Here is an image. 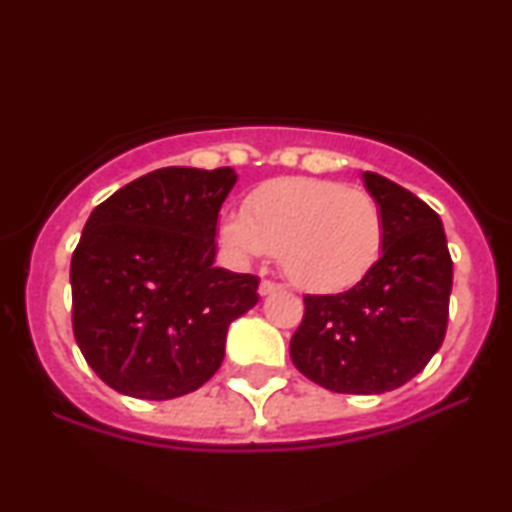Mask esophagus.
<instances>
[{
    "label": "esophagus",
    "instance_id": "esophagus-1",
    "mask_svg": "<svg viewBox=\"0 0 512 512\" xmlns=\"http://www.w3.org/2000/svg\"><path fill=\"white\" fill-rule=\"evenodd\" d=\"M274 291H279V284H274V281H269V279L260 281V296H269V293H274Z\"/></svg>",
    "mask_w": 512,
    "mask_h": 512
}]
</instances>
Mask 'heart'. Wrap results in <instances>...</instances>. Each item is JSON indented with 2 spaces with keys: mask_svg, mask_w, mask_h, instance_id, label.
Wrapping results in <instances>:
<instances>
[{
  "mask_svg": "<svg viewBox=\"0 0 512 512\" xmlns=\"http://www.w3.org/2000/svg\"><path fill=\"white\" fill-rule=\"evenodd\" d=\"M387 223L370 192L322 178L264 182L231 214L221 238L233 255H279L296 286L339 293L356 286L383 255Z\"/></svg>",
  "mask_w": 512,
  "mask_h": 512,
  "instance_id": "b5f03b06",
  "label": "heart"
}]
</instances>
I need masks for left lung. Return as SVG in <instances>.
Wrapping results in <instances>:
<instances>
[{
  "label": "left lung",
  "instance_id": "obj_1",
  "mask_svg": "<svg viewBox=\"0 0 512 512\" xmlns=\"http://www.w3.org/2000/svg\"><path fill=\"white\" fill-rule=\"evenodd\" d=\"M368 192L383 204V257L354 289L303 296L291 361L308 380L342 395H380L409 383L448 330L452 260L440 216L378 173Z\"/></svg>",
  "mask_w": 512,
  "mask_h": 512
}]
</instances>
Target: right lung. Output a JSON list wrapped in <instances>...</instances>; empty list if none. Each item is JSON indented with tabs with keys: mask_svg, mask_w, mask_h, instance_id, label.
Segmentation results:
<instances>
[{
	"mask_svg": "<svg viewBox=\"0 0 512 512\" xmlns=\"http://www.w3.org/2000/svg\"><path fill=\"white\" fill-rule=\"evenodd\" d=\"M231 168H158L88 216L72 255V327L93 373L122 395L175 399L223 361L226 332L260 301L255 274L214 267Z\"/></svg>",
	"mask_w": 512,
	"mask_h": 512,
	"instance_id": "right-lung-1",
	"label": "right lung"
}]
</instances>
